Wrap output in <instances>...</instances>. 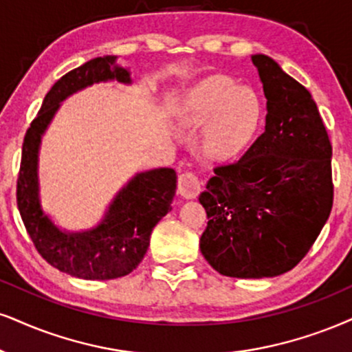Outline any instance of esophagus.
<instances>
[{"label":"esophagus","mask_w":352,"mask_h":352,"mask_svg":"<svg viewBox=\"0 0 352 352\" xmlns=\"http://www.w3.org/2000/svg\"><path fill=\"white\" fill-rule=\"evenodd\" d=\"M177 190L184 199H196L202 190V181L192 171H186L177 177Z\"/></svg>","instance_id":"obj_1"}]
</instances>
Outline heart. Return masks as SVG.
Wrapping results in <instances>:
<instances>
[{
	"instance_id": "heart-1",
	"label": "heart",
	"mask_w": 352,
	"mask_h": 352,
	"mask_svg": "<svg viewBox=\"0 0 352 352\" xmlns=\"http://www.w3.org/2000/svg\"><path fill=\"white\" fill-rule=\"evenodd\" d=\"M258 94L227 76H210L186 98L183 119L190 129L204 130L202 153L210 160H228L248 145L261 120Z\"/></svg>"
}]
</instances>
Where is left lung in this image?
Segmentation results:
<instances>
[{"label":"left lung","instance_id":"8db88e82","mask_svg":"<svg viewBox=\"0 0 352 352\" xmlns=\"http://www.w3.org/2000/svg\"><path fill=\"white\" fill-rule=\"evenodd\" d=\"M266 96L264 132L236 162L214 168L199 196L201 251L220 274L274 277L309 253L333 207L331 142L305 86L253 55Z\"/></svg>","mask_w":352,"mask_h":352}]
</instances>
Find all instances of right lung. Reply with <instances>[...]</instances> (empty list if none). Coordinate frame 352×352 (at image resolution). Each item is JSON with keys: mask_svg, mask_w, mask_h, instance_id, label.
<instances>
[{"mask_svg": "<svg viewBox=\"0 0 352 352\" xmlns=\"http://www.w3.org/2000/svg\"><path fill=\"white\" fill-rule=\"evenodd\" d=\"M114 55L98 56L68 72L52 86L28 129L17 177V209L36 250L47 263L67 274L89 280L127 276L145 256L155 225L171 210L176 171L158 168L138 173L119 190L98 227L63 232L43 214L38 199V146L60 102L76 91L101 81L130 85V72L116 65Z\"/></svg>", "mask_w": 352, "mask_h": 352, "instance_id": "add662e5", "label": "right lung"}]
</instances>
